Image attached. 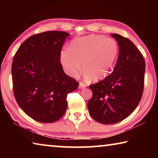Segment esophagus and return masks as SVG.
I'll return each instance as SVG.
<instances>
[{"label": "esophagus", "instance_id": "1", "mask_svg": "<svg viewBox=\"0 0 158 158\" xmlns=\"http://www.w3.org/2000/svg\"><path fill=\"white\" fill-rule=\"evenodd\" d=\"M86 84H85L84 83H83V82H79V88L80 89H84V88H85V87H86Z\"/></svg>", "mask_w": 158, "mask_h": 158}]
</instances>
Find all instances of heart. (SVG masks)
Here are the masks:
<instances>
[{"label":"heart","instance_id":"b5f03b06","mask_svg":"<svg viewBox=\"0 0 158 158\" xmlns=\"http://www.w3.org/2000/svg\"><path fill=\"white\" fill-rule=\"evenodd\" d=\"M118 53V44L114 39L101 35H90L73 40L69 49L60 52V60L68 75H78L82 63L85 77L98 81L110 73Z\"/></svg>","mask_w":158,"mask_h":158}]
</instances>
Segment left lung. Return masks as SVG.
<instances>
[{"label": "left lung", "mask_w": 158, "mask_h": 158, "mask_svg": "<svg viewBox=\"0 0 158 158\" xmlns=\"http://www.w3.org/2000/svg\"><path fill=\"white\" fill-rule=\"evenodd\" d=\"M111 35L118 42L119 54L111 74L89 85L93 96L88 102L90 116L102 124H114L135 111L143 95L145 60L133 42L118 34Z\"/></svg>", "instance_id": "8db88e82"}]
</instances>
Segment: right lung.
Listing matches in <instances>:
<instances>
[{"label":"right lung","instance_id":"1","mask_svg":"<svg viewBox=\"0 0 158 158\" xmlns=\"http://www.w3.org/2000/svg\"><path fill=\"white\" fill-rule=\"evenodd\" d=\"M69 33L47 31L28 37L12 65L13 92L19 106L40 123H53L65 113L67 95L79 83L64 73L60 55Z\"/></svg>","mask_w":158,"mask_h":158}]
</instances>
